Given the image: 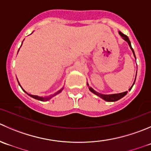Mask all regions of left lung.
Returning a JSON list of instances; mask_svg holds the SVG:
<instances>
[{"label":"left lung","instance_id":"8db88e82","mask_svg":"<svg viewBox=\"0 0 151 151\" xmlns=\"http://www.w3.org/2000/svg\"><path fill=\"white\" fill-rule=\"evenodd\" d=\"M119 35H120V36L122 37V39H123V40H125V41H126L127 43H128V45H129V46H130V48H131V51H132L133 54H134V58H136L135 54H134V49H133L132 46H131V41H130V40H129V38H128V36H126V35H124L123 33H122V32H119ZM136 76H137V75H136ZM135 81H136V78H135V80H134V83H133L132 86H131V87L129 88V91L131 90V88H132L133 86H134V83H135ZM87 85H88V86L89 90H90L92 92V93H94V94H96V96H99V97L102 98V99H104V100H105V101H107V102H115V101L119 100V99H120L121 98H122V97H123V96H125V95L127 94V93H128V91H125V92H122V93H113V94H102V93H98V92H96V91L93 90V89L91 87H90V86H89L88 83H87Z\"/></svg>","mask_w":151,"mask_h":151}]
</instances>
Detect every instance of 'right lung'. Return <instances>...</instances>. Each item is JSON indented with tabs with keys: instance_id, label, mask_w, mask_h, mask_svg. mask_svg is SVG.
Masks as SVG:
<instances>
[{
	"instance_id": "add662e5",
	"label": "right lung",
	"mask_w": 151,
	"mask_h": 151,
	"mask_svg": "<svg viewBox=\"0 0 151 151\" xmlns=\"http://www.w3.org/2000/svg\"><path fill=\"white\" fill-rule=\"evenodd\" d=\"M22 43H23V42H22ZM21 46H22V44H21ZM18 52H19V50H18ZM18 52H17V53H18ZM17 82H18V80H17ZM18 83H19V82H18ZM19 85H20V83H19ZM20 87H21V86H20ZM21 88L23 89V88L21 87ZM63 88H61L60 90H59V91H57L56 93H54V94L50 95V96H44V97H43V96H37V95H32V94H29V93H28L26 91H24V89H23V91L26 92V93H27V94L29 95V96H30L31 97L34 98V99H38V100L43 101V102H44V101H48V100H49V99H52V98L53 97V96H56L57 94H58V93H60V92L62 91H63Z\"/></svg>"
}]
</instances>
